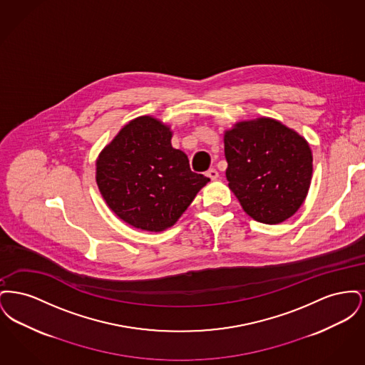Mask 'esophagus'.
I'll list each match as a JSON object with an SVG mask.
<instances>
[{
  "instance_id": "obj_1",
  "label": "esophagus",
  "mask_w": 365,
  "mask_h": 365,
  "mask_svg": "<svg viewBox=\"0 0 365 365\" xmlns=\"http://www.w3.org/2000/svg\"><path fill=\"white\" fill-rule=\"evenodd\" d=\"M207 176H208L210 180H216L219 178V173L215 168H210V170L207 171Z\"/></svg>"
}]
</instances>
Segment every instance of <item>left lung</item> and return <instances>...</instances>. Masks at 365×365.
<instances>
[{
    "instance_id": "1",
    "label": "left lung",
    "mask_w": 365,
    "mask_h": 365,
    "mask_svg": "<svg viewBox=\"0 0 365 365\" xmlns=\"http://www.w3.org/2000/svg\"><path fill=\"white\" fill-rule=\"evenodd\" d=\"M228 187L255 220L278 225L302 205L312 179L308 142L284 124L259 118L225 133Z\"/></svg>"
}]
</instances>
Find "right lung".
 Returning a JSON list of instances; mask_svg holds the SVG:
<instances>
[{
	"mask_svg": "<svg viewBox=\"0 0 365 365\" xmlns=\"http://www.w3.org/2000/svg\"><path fill=\"white\" fill-rule=\"evenodd\" d=\"M173 131L152 116L125 124L97 160L96 180L106 205L130 226L163 231L174 226L209 178L190 170L171 145Z\"/></svg>",
	"mask_w": 365,
	"mask_h": 365,
	"instance_id": "right-lung-1",
	"label": "right lung"
}]
</instances>
